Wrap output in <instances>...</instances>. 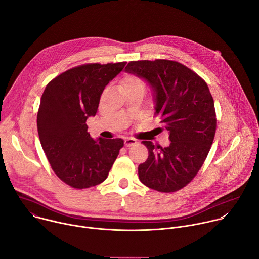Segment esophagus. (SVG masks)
Wrapping results in <instances>:
<instances>
[{
    "label": "esophagus",
    "mask_w": 259,
    "mask_h": 259,
    "mask_svg": "<svg viewBox=\"0 0 259 259\" xmlns=\"http://www.w3.org/2000/svg\"><path fill=\"white\" fill-rule=\"evenodd\" d=\"M124 142H125V145H126V146H132V145H134V144L137 143V140L134 139V138L129 137V138H126Z\"/></svg>",
    "instance_id": "1"
}]
</instances>
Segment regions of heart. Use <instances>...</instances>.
I'll return each mask as SVG.
<instances>
[{"instance_id": "1", "label": "heart", "mask_w": 259, "mask_h": 259, "mask_svg": "<svg viewBox=\"0 0 259 259\" xmlns=\"http://www.w3.org/2000/svg\"><path fill=\"white\" fill-rule=\"evenodd\" d=\"M125 85H138V86H143V84L141 83V81H139L136 78H129L126 80Z\"/></svg>"}]
</instances>
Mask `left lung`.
Returning a JSON list of instances; mask_svg holds the SVG:
<instances>
[{
    "label": "left lung",
    "instance_id": "obj_1",
    "mask_svg": "<svg viewBox=\"0 0 259 259\" xmlns=\"http://www.w3.org/2000/svg\"><path fill=\"white\" fill-rule=\"evenodd\" d=\"M125 70L150 85L155 114L171 140L167 147L142 142L150 155L138 166L139 179L158 192L178 191L199 172L214 139L216 116L209 88L196 72L176 61H131Z\"/></svg>",
    "mask_w": 259,
    "mask_h": 259
}]
</instances>
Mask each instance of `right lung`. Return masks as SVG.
<instances>
[{"mask_svg":"<svg viewBox=\"0 0 259 259\" xmlns=\"http://www.w3.org/2000/svg\"><path fill=\"white\" fill-rule=\"evenodd\" d=\"M125 65H80L62 72L44 90L36 116L40 141L55 174L71 188L104 181L124 145L121 138L93 139L86 121L96 115L102 91Z\"/></svg>","mask_w":259,"mask_h":259,"instance_id":"right-lung-1","label":"right lung"}]
</instances>
